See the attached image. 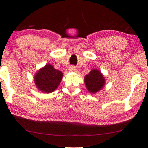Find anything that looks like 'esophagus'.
Masks as SVG:
<instances>
[{"label": "esophagus", "mask_w": 148, "mask_h": 148, "mask_svg": "<svg viewBox=\"0 0 148 148\" xmlns=\"http://www.w3.org/2000/svg\"><path fill=\"white\" fill-rule=\"evenodd\" d=\"M69 70L70 71H71V72H74V73H76L77 71V70L76 67H75L74 66H71V67H69Z\"/></svg>", "instance_id": "obj_1"}]
</instances>
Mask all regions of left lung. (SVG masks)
<instances>
[{
	"label": "left lung",
	"instance_id": "8db88e82",
	"mask_svg": "<svg viewBox=\"0 0 148 148\" xmlns=\"http://www.w3.org/2000/svg\"><path fill=\"white\" fill-rule=\"evenodd\" d=\"M85 87L91 93H96L103 88L106 79L99 70L92 69L84 78Z\"/></svg>",
	"mask_w": 148,
	"mask_h": 148
}]
</instances>
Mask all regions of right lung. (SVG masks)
I'll return each mask as SVG.
<instances>
[{
    "label": "right lung",
    "instance_id": "add662e5",
    "mask_svg": "<svg viewBox=\"0 0 148 148\" xmlns=\"http://www.w3.org/2000/svg\"><path fill=\"white\" fill-rule=\"evenodd\" d=\"M63 76V73L48 63L36 73L34 81L40 91L44 93H51L58 87Z\"/></svg>",
    "mask_w": 148,
    "mask_h": 148
}]
</instances>
